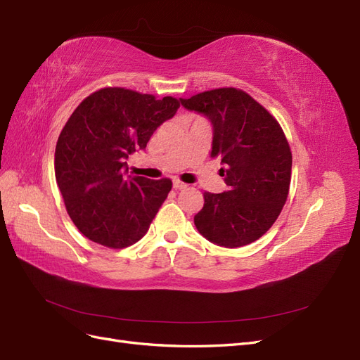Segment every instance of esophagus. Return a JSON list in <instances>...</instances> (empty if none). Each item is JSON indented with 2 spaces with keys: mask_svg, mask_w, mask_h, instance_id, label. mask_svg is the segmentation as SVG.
Wrapping results in <instances>:
<instances>
[{
  "mask_svg": "<svg viewBox=\"0 0 360 360\" xmlns=\"http://www.w3.org/2000/svg\"><path fill=\"white\" fill-rule=\"evenodd\" d=\"M172 183H174V188H176V189H186V188H188V184H186V183H183V181H180L179 179L174 180Z\"/></svg>",
  "mask_w": 360,
  "mask_h": 360,
  "instance_id": "1",
  "label": "esophagus"
}]
</instances>
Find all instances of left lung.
I'll return each mask as SVG.
<instances>
[{"mask_svg":"<svg viewBox=\"0 0 360 360\" xmlns=\"http://www.w3.org/2000/svg\"><path fill=\"white\" fill-rule=\"evenodd\" d=\"M213 124L212 158H219L228 191L204 192L197 230L219 246L238 248L264 236L284 207L291 181V150L278 120L252 96L222 86L180 99Z\"/></svg>","mask_w":360,"mask_h":360,"instance_id":"8db88e82","label":"left lung"}]
</instances>
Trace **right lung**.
<instances>
[{"label":"right lung","mask_w":360,"mask_h":360,"mask_svg":"<svg viewBox=\"0 0 360 360\" xmlns=\"http://www.w3.org/2000/svg\"><path fill=\"white\" fill-rule=\"evenodd\" d=\"M179 108L176 97L158 99L124 86H105L76 106L58 136L53 165L70 219L90 240L123 249L148 231L172 181L126 177V159L144 150Z\"/></svg>","instance_id":"add662e5"}]
</instances>
